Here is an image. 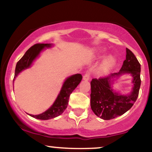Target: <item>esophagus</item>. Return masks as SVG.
<instances>
[{
  "label": "esophagus",
  "instance_id": "obj_1",
  "mask_svg": "<svg viewBox=\"0 0 152 152\" xmlns=\"http://www.w3.org/2000/svg\"><path fill=\"white\" fill-rule=\"evenodd\" d=\"M90 79V76L88 73H86V74H84V76H83V80L84 81H88Z\"/></svg>",
  "mask_w": 152,
  "mask_h": 152
}]
</instances>
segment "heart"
I'll list each match as a JSON object with an SVG mask.
<instances>
[{"mask_svg": "<svg viewBox=\"0 0 152 152\" xmlns=\"http://www.w3.org/2000/svg\"><path fill=\"white\" fill-rule=\"evenodd\" d=\"M105 51L106 50L104 48L99 49V53H104ZM116 64H117V59L114 56H109L106 57L99 66L98 70L99 74L101 76H106L112 71Z\"/></svg>", "mask_w": 152, "mask_h": 152, "instance_id": "obj_1", "label": "heart"}]
</instances>
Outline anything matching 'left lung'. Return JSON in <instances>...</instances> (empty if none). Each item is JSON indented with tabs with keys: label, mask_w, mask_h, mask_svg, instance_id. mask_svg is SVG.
I'll return each mask as SVG.
<instances>
[{
	"label": "left lung",
	"mask_w": 152,
	"mask_h": 152,
	"mask_svg": "<svg viewBox=\"0 0 152 152\" xmlns=\"http://www.w3.org/2000/svg\"><path fill=\"white\" fill-rule=\"evenodd\" d=\"M126 50V60L119 72L99 79L93 78L91 81V108L94 114L104 120H110L126 113L139 96L141 65L134 54L128 48ZM124 74H130L132 78V87L126 94H121L113 88L115 82Z\"/></svg>",
	"instance_id": "8db88e82"
}]
</instances>
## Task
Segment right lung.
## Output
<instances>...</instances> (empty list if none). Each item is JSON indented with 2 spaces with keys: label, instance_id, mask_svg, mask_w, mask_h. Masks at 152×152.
<instances>
[{
  "label": "right lung",
  "instance_id": "add662e5",
  "mask_svg": "<svg viewBox=\"0 0 152 152\" xmlns=\"http://www.w3.org/2000/svg\"><path fill=\"white\" fill-rule=\"evenodd\" d=\"M53 46V44L52 43H38V44H35L34 46L31 47L26 52L23 56L17 63L16 66H15L13 82H14L15 78L18 76V74L21 71L31 67L36 59L38 58L40 54L43 50L46 48H50ZM81 79L82 76L80 74L71 75L67 77L63 83L61 88L60 92L57 96L55 102H53V104L49 109H47L42 114L38 115L28 114L32 117L41 120H48L60 116L67 107L70 94L79 84L80 82L81 81Z\"/></svg>",
  "mask_w": 152,
  "mask_h": 152
}]
</instances>
